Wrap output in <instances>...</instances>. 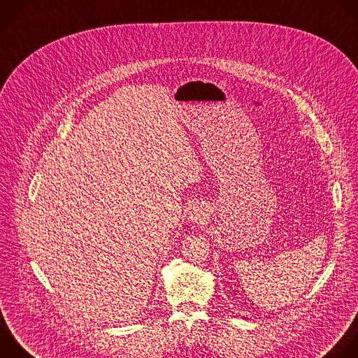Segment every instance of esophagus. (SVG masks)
<instances>
[{"mask_svg":"<svg viewBox=\"0 0 358 358\" xmlns=\"http://www.w3.org/2000/svg\"><path fill=\"white\" fill-rule=\"evenodd\" d=\"M205 209L201 206V205H194L188 213V219L192 222V223H202L205 220Z\"/></svg>","mask_w":358,"mask_h":358,"instance_id":"obj_1","label":"esophagus"}]
</instances>
